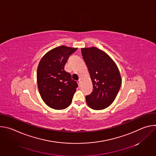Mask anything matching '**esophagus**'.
<instances>
[{
    "instance_id": "esophagus-1",
    "label": "esophagus",
    "mask_w": 156,
    "mask_h": 156,
    "mask_svg": "<svg viewBox=\"0 0 156 156\" xmlns=\"http://www.w3.org/2000/svg\"><path fill=\"white\" fill-rule=\"evenodd\" d=\"M77 83H78V84L79 86H80V83H81V81H80V80H79L77 81Z\"/></svg>"
}]
</instances>
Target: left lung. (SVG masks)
Segmentation results:
<instances>
[{
  "instance_id": "left-lung-1",
  "label": "left lung",
  "mask_w": 156,
  "mask_h": 156,
  "mask_svg": "<svg viewBox=\"0 0 156 156\" xmlns=\"http://www.w3.org/2000/svg\"><path fill=\"white\" fill-rule=\"evenodd\" d=\"M83 58L93 83V92L86 96L89 107L102 110L112 104L121 86L122 78L114 61L95 47L82 48Z\"/></svg>"
}]
</instances>
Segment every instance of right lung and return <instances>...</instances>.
<instances>
[{
    "mask_svg": "<svg viewBox=\"0 0 156 156\" xmlns=\"http://www.w3.org/2000/svg\"><path fill=\"white\" fill-rule=\"evenodd\" d=\"M78 48L61 46L44 55L37 70L38 90L43 101L51 108L62 110L72 101L78 84L64 70L69 57Z\"/></svg>",
    "mask_w": 156,
    "mask_h": 156,
    "instance_id": "1",
    "label": "right lung"
}]
</instances>
